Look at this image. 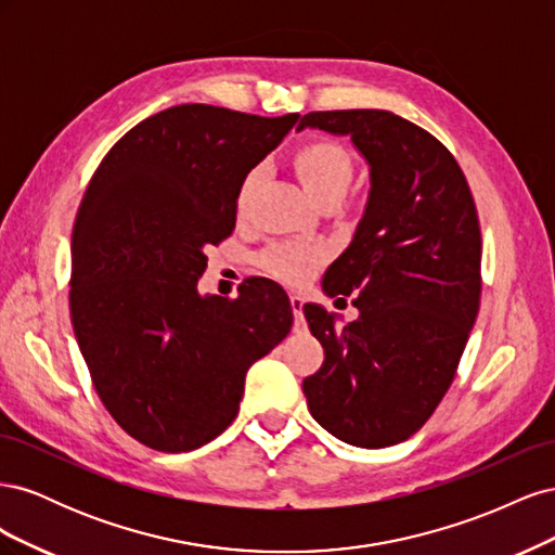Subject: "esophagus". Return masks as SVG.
Returning <instances> with one entry per match:
<instances>
[{
    "mask_svg": "<svg viewBox=\"0 0 555 555\" xmlns=\"http://www.w3.org/2000/svg\"><path fill=\"white\" fill-rule=\"evenodd\" d=\"M289 298H292V310H294L296 319L300 322V319H304V298H300L298 294H292Z\"/></svg>",
    "mask_w": 555,
    "mask_h": 555,
    "instance_id": "esophagus-1",
    "label": "esophagus"
}]
</instances>
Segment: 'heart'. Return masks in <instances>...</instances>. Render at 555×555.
<instances>
[{
  "label": "heart",
  "mask_w": 555,
  "mask_h": 555,
  "mask_svg": "<svg viewBox=\"0 0 555 555\" xmlns=\"http://www.w3.org/2000/svg\"><path fill=\"white\" fill-rule=\"evenodd\" d=\"M294 171L304 188L319 201V204H328V201H340L349 190L351 180L357 173V162L351 157L349 150L333 141V139H310L300 143L292 155ZM257 188V171H249L236 196V212L238 217L245 215L251 194ZM324 259V249L312 245H298V243H273L259 255V268L263 273L273 275L282 282L298 284L304 282L314 266Z\"/></svg>",
  "instance_id": "1"
}]
</instances>
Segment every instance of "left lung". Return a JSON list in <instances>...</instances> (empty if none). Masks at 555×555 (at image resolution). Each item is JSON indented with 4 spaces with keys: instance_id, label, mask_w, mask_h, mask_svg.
I'll use <instances>...</instances> for the list:
<instances>
[{
    "instance_id": "left-lung-1",
    "label": "left lung",
    "mask_w": 555,
    "mask_h": 555,
    "mask_svg": "<svg viewBox=\"0 0 555 555\" xmlns=\"http://www.w3.org/2000/svg\"><path fill=\"white\" fill-rule=\"evenodd\" d=\"M304 127L347 133L373 178L354 241L324 275L328 296L357 294L359 317L340 326L304 306L324 347L304 393L338 440L391 447L428 422L459 371L481 298L477 206L456 157L405 117L314 111Z\"/></svg>"
}]
</instances>
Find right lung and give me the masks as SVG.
Returning <instances> with one entry per match:
<instances>
[{
	"instance_id": "1",
	"label": "right lung",
	"mask_w": 555,
	"mask_h": 555,
	"mask_svg": "<svg viewBox=\"0 0 555 555\" xmlns=\"http://www.w3.org/2000/svg\"><path fill=\"white\" fill-rule=\"evenodd\" d=\"M298 113L166 108L117 141L80 201L72 236V324L104 408L155 451H192L236 418L245 373L294 324L273 280L201 298L206 249L236 227L243 178Z\"/></svg>"
}]
</instances>
